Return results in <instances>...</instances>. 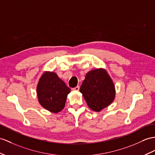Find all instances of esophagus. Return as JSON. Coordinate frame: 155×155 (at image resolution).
Returning <instances> with one entry per match:
<instances>
[{
    "instance_id": "obj_1",
    "label": "esophagus",
    "mask_w": 155,
    "mask_h": 155,
    "mask_svg": "<svg viewBox=\"0 0 155 155\" xmlns=\"http://www.w3.org/2000/svg\"><path fill=\"white\" fill-rule=\"evenodd\" d=\"M72 90H74V91H78L80 90V86H76V87H75L73 88V89H72Z\"/></svg>"
}]
</instances>
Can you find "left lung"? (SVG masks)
Instances as JSON below:
<instances>
[{
    "label": "left lung",
    "mask_w": 155,
    "mask_h": 155,
    "mask_svg": "<svg viewBox=\"0 0 155 155\" xmlns=\"http://www.w3.org/2000/svg\"><path fill=\"white\" fill-rule=\"evenodd\" d=\"M80 91L88 107L95 112H100L110 105L116 94L114 83L103 68L92 70L87 73Z\"/></svg>",
    "instance_id": "8db88e82"
}]
</instances>
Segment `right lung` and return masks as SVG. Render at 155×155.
Returning <instances> with one entry per match:
<instances>
[{"label":"right lung","instance_id":"add662e5","mask_svg":"<svg viewBox=\"0 0 155 155\" xmlns=\"http://www.w3.org/2000/svg\"><path fill=\"white\" fill-rule=\"evenodd\" d=\"M70 91L57 74L52 71L43 73L37 86L40 104L53 113L59 112L64 108L67 96Z\"/></svg>","mask_w":155,"mask_h":155}]
</instances>
